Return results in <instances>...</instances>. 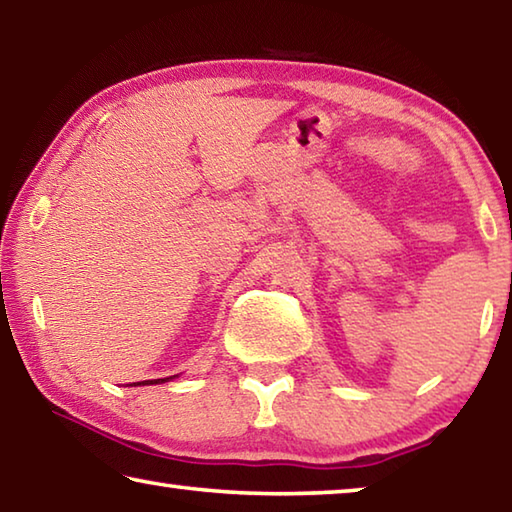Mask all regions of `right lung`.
Here are the masks:
<instances>
[{
  "label": "right lung",
  "mask_w": 512,
  "mask_h": 512,
  "mask_svg": "<svg viewBox=\"0 0 512 512\" xmlns=\"http://www.w3.org/2000/svg\"><path fill=\"white\" fill-rule=\"evenodd\" d=\"M173 379V377H167ZM167 379H155V381H137V384H160V381H167Z\"/></svg>",
  "instance_id": "1"
}]
</instances>
